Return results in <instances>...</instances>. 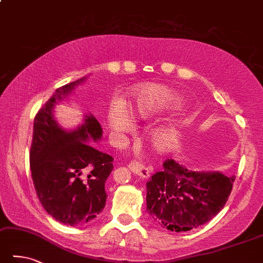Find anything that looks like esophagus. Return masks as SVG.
Segmentation results:
<instances>
[{"label":"esophagus","instance_id":"obj_1","mask_svg":"<svg viewBox=\"0 0 263 263\" xmlns=\"http://www.w3.org/2000/svg\"><path fill=\"white\" fill-rule=\"evenodd\" d=\"M128 167H129V170L134 173V174H136V175L141 176L143 178L150 177V170H148L147 167L143 166L142 163H140V162L132 161L129 165H128Z\"/></svg>","mask_w":263,"mask_h":263}]
</instances>
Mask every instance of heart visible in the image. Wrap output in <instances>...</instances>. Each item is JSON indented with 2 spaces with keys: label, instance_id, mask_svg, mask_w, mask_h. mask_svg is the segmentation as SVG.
<instances>
[{
  "label": "heart",
  "instance_id": "b5f03b06",
  "mask_svg": "<svg viewBox=\"0 0 263 263\" xmlns=\"http://www.w3.org/2000/svg\"><path fill=\"white\" fill-rule=\"evenodd\" d=\"M185 100L181 92L162 85H144L137 88L134 97L130 113L134 118L146 120L165 111L178 110ZM108 121L113 130L127 132L130 128V120L126 108L120 103H113L108 111ZM151 145L158 151H167L178 140L175 127L165 126L153 129L148 135Z\"/></svg>",
  "mask_w": 263,
  "mask_h": 263
}]
</instances>
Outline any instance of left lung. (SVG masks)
Returning <instances> with one entry per match:
<instances>
[{"mask_svg":"<svg viewBox=\"0 0 263 263\" xmlns=\"http://www.w3.org/2000/svg\"><path fill=\"white\" fill-rule=\"evenodd\" d=\"M235 176L195 172L173 159L146 183V211L162 228L189 231L207 223L230 196Z\"/></svg>","mask_w":263,"mask_h":263,"instance_id":"left-lung-1","label":"left lung"}]
</instances>
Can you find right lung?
<instances>
[{
  "mask_svg": "<svg viewBox=\"0 0 263 263\" xmlns=\"http://www.w3.org/2000/svg\"><path fill=\"white\" fill-rule=\"evenodd\" d=\"M87 77L56 89L34 119L29 152L36 195L43 209L63 224L76 227L97 217L105 207V182L113 170V158L89 142L101 141V123L91 113L82 123L65 129L53 108L68 100Z\"/></svg>",
  "mask_w": 263,
  "mask_h": 263,
  "instance_id": "1",
  "label": "right lung"
}]
</instances>
